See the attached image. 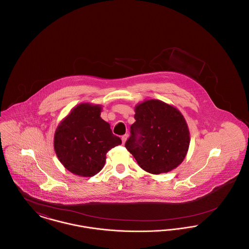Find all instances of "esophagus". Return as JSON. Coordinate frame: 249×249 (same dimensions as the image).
Masks as SVG:
<instances>
[{"label":"esophagus","mask_w":249,"mask_h":249,"mask_svg":"<svg viewBox=\"0 0 249 249\" xmlns=\"http://www.w3.org/2000/svg\"><path fill=\"white\" fill-rule=\"evenodd\" d=\"M127 139H128V134H125V135H123V136L121 137V140H122V142H123V143H125V142H126Z\"/></svg>","instance_id":"34e87169"}]
</instances>
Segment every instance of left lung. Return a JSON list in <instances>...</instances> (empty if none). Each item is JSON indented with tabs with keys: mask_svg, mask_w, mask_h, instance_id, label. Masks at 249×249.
Returning a JSON list of instances; mask_svg holds the SVG:
<instances>
[{
	"mask_svg": "<svg viewBox=\"0 0 249 249\" xmlns=\"http://www.w3.org/2000/svg\"><path fill=\"white\" fill-rule=\"evenodd\" d=\"M135 122L125 147L147 173L160 175L180 165L189 151L187 121L177 107L150 99L135 106Z\"/></svg>",
	"mask_w": 249,
	"mask_h": 249,
	"instance_id": "left-lung-1",
	"label": "left lung"
}]
</instances>
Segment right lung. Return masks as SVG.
I'll use <instances>...</instances> for the list:
<instances>
[{"label":"right lung","instance_id":"1","mask_svg":"<svg viewBox=\"0 0 249 249\" xmlns=\"http://www.w3.org/2000/svg\"><path fill=\"white\" fill-rule=\"evenodd\" d=\"M102 109L100 105L79 104L59 122L54 134L60 163L82 178L97 175L105 166L107 152L122 142L101 118Z\"/></svg>","mask_w":249,"mask_h":249}]
</instances>
